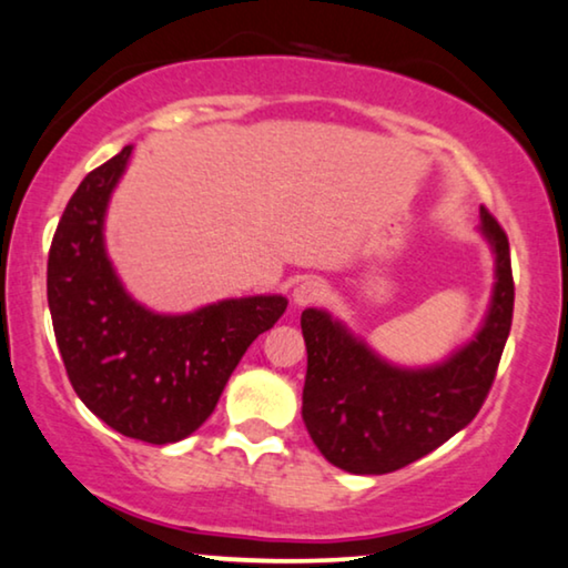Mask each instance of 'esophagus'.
Segmentation results:
<instances>
[{
  "instance_id": "esophagus-1",
  "label": "esophagus",
  "mask_w": 568,
  "mask_h": 568,
  "mask_svg": "<svg viewBox=\"0 0 568 568\" xmlns=\"http://www.w3.org/2000/svg\"><path fill=\"white\" fill-rule=\"evenodd\" d=\"M326 295V285L322 281H316V277H308V281H303L293 287V303L295 306H314Z\"/></svg>"
}]
</instances>
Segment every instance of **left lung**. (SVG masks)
<instances>
[{
    "mask_svg": "<svg viewBox=\"0 0 568 568\" xmlns=\"http://www.w3.org/2000/svg\"><path fill=\"white\" fill-rule=\"evenodd\" d=\"M481 231L497 254L489 316L476 339L443 365L394 367L324 311L301 314L308 353L303 422L332 466L390 474L450 440L484 406L513 326L515 281L509 239L484 205Z\"/></svg>",
    "mask_w": 568,
    "mask_h": 568,
    "instance_id": "8db88e82",
    "label": "left lung"
}]
</instances>
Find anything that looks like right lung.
Instances as JSON below:
<instances>
[{
  "label": "right lung",
  "mask_w": 568,
  "mask_h": 568,
  "mask_svg": "<svg viewBox=\"0 0 568 568\" xmlns=\"http://www.w3.org/2000/svg\"><path fill=\"white\" fill-rule=\"evenodd\" d=\"M131 146L82 180L48 252V308L63 367L87 409L115 433L178 443L211 417L234 367L283 316V295H252L195 314H151L123 291L102 221Z\"/></svg>",
  "instance_id": "obj_1"
}]
</instances>
